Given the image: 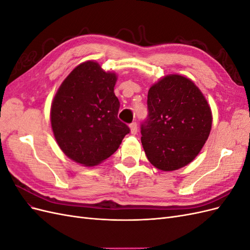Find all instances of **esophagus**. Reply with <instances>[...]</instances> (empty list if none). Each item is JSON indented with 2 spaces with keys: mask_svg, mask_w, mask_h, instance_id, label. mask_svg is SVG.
I'll return each instance as SVG.
<instances>
[{
  "mask_svg": "<svg viewBox=\"0 0 250 250\" xmlns=\"http://www.w3.org/2000/svg\"><path fill=\"white\" fill-rule=\"evenodd\" d=\"M129 127H130V132H131L132 134H137V132H138V124L135 123V122H132V123L129 125Z\"/></svg>",
  "mask_w": 250,
  "mask_h": 250,
  "instance_id": "obj_1",
  "label": "esophagus"
}]
</instances>
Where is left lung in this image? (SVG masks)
I'll list each match as a JSON object with an SVG mask.
<instances>
[{
  "label": "left lung",
  "instance_id": "obj_1",
  "mask_svg": "<svg viewBox=\"0 0 250 250\" xmlns=\"http://www.w3.org/2000/svg\"><path fill=\"white\" fill-rule=\"evenodd\" d=\"M148 116L141 125L142 145L149 162L174 171L198 155L211 128V111L195 83L168 75L150 87Z\"/></svg>",
  "mask_w": 250,
  "mask_h": 250
}]
</instances>
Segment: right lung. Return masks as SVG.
<instances>
[{
	"mask_svg": "<svg viewBox=\"0 0 250 250\" xmlns=\"http://www.w3.org/2000/svg\"><path fill=\"white\" fill-rule=\"evenodd\" d=\"M115 73L85 62L69 74L53 99L51 125L58 146L71 160L96 166L119 148L130 129L118 119Z\"/></svg>",
	"mask_w": 250,
	"mask_h": 250,
	"instance_id": "obj_1",
	"label": "right lung"
}]
</instances>
